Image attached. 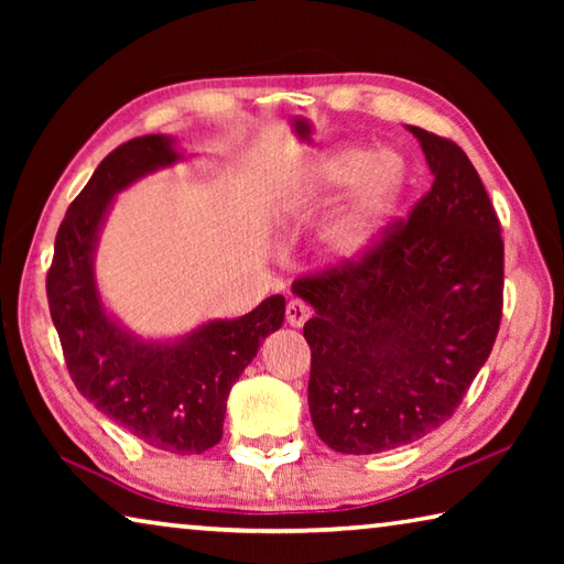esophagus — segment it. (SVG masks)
Instances as JSON below:
<instances>
[{
  "label": "esophagus",
  "mask_w": 564,
  "mask_h": 564,
  "mask_svg": "<svg viewBox=\"0 0 564 564\" xmlns=\"http://www.w3.org/2000/svg\"><path fill=\"white\" fill-rule=\"evenodd\" d=\"M308 318H311V308L303 301L293 299L289 301V305H285V321H289V326L301 328Z\"/></svg>",
  "instance_id": "obj_1"
}]
</instances>
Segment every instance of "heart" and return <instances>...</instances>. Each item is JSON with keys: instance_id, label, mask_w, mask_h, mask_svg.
I'll list each match as a JSON object with an SVG mask.
<instances>
[{"instance_id": "b5f03b06", "label": "heart", "mask_w": 564, "mask_h": 564, "mask_svg": "<svg viewBox=\"0 0 564 564\" xmlns=\"http://www.w3.org/2000/svg\"><path fill=\"white\" fill-rule=\"evenodd\" d=\"M410 171L393 149L338 147L311 161L291 198V212L326 206L350 191L346 204L321 228V246L333 261L368 256L393 224Z\"/></svg>"}]
</instances>
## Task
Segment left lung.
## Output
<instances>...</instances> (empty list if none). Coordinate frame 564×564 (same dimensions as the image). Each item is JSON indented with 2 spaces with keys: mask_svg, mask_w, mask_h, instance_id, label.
<instances>
[{
  "mask_svg": "<svg viewBox=\"0 0 564 564\" xmlns=\"http://www.w3.org/2000/svg\"><path fill=\"white\" fill-rule=\"evenodd\" d=\"M408 129L435 176L431 191L360 261L291 285L316 311L303 326L313 427L346 455L441 427L500 328L505 248L488 191L455 141Z\"/></svg>",
  "mask_w": 564,
  "mask_h": 564,
  "instance_id": "left-lung-1",
  "label": "left lung"
}]
</instances>
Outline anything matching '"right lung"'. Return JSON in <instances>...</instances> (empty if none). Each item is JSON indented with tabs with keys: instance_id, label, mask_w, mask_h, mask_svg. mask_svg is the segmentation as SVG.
Here are the masks:
<instances>
[{
	"instance_id": "add662e5",
	"label": "right lung",
	"mask_w": 564,
	"mask_h": 564,
	"mask_svg": "<svg viewBox=\"0 0 564 564\" xmlns=\"http://www.w3.org/2000/svg\"><path fill=\"white\" fill-rule=\"evenodd\" d=\"M181 159L174 139L149 133L101 161L56 231L46 299L76 390L156 451L196 455L221 441L228 393L283 326L285 299L271 295L241 318L208 321L174 340L141 338L107 311L94 253L113 196Z\"/></svg>"
}]
</instances>
